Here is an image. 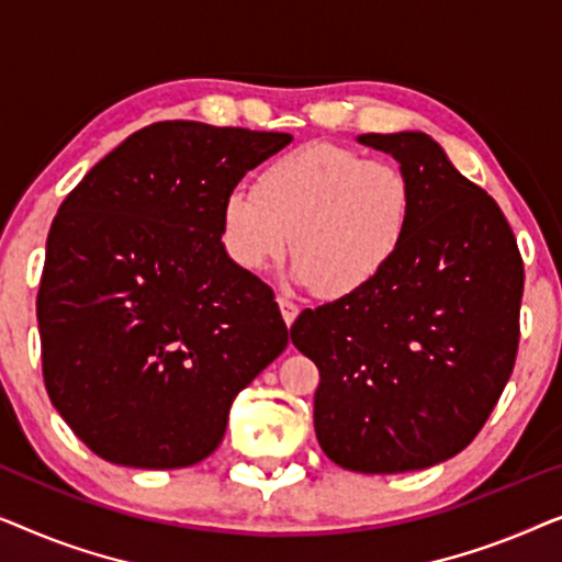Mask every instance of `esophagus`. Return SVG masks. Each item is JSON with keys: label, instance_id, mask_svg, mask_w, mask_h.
<instances>
[{"label": "esophagus", "instance_id": "34e87169", "mask_svg": "<svg viewBox=\"0 0 562 562\" xmlns=\"http://www.w3.org/2000/svg\"><path fill=\"white\" fill-rule=\"evenodd\" d=\"M279 306H281L283 322H286L289 327L294 325V319H296V314H299V304H294V302H291V299H286V296H279Z\"/></svg>", "mask_w": 562, "mask_h": 562}]
</instances>
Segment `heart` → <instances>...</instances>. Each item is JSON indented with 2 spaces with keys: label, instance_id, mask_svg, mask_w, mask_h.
I'll return each mask as SVG.
<instances>
[{
  "label": "heart",
  "instance_id": "1",
  "mask_svg": "<svg viewBox=\"0 0 562 562\" xmlns=\"http://www.w3.org/2000/svg\"><path fill=\"white\" fill-rule=\"evenodd\" d=\"M412 210L414 187L402 166L312 143L268 164L256 189L229 191L220 240L248 273L279 263L291 240L294 281L327 299H348L394 263Z\"/></svg>",
  "mask_w": 562,
  "mask_h": 562
}]
</instances>
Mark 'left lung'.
Wrapping results in <instances>:
<instances>
[{
	"label": "left lung",
	"instance_id": "1",
	"mask_svg": "<svg viewBox=\"0 0 562 562\" xmlns=\"http://www.w3.org/2000/svg\"><path fill=\"white\" fill-rule=\"evenodd\" d=\"M414 187L406 240L356 296L304 310L291 342L319 368L314 432L356 473L458 456L514 371L525 266L504 212L425 133L360 135Z\"/></svg>",
	"mask_w": 562,
	"mask_h": 562
}]
</instances>
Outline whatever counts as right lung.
I'll use <instances>...</instances> for the list:
<instances>
[{"instance_id": "obj_1", "label": "right lung", "mask_w": 562, "mask_h": 562, "mask_svg": "<svg viewBox=\"0 0 562 562\" xmlns=\"http://www.w3.org/2000/svg\"><path fill=\"white\" fill-rule=\"evenodd\" d=\"M289 143L156 122L64 199L37 291L43 379L99 458L166 471L212 456L235 396L289 345L273 291L220 240L225 196Z\"/></svg>"}]
</instances>
